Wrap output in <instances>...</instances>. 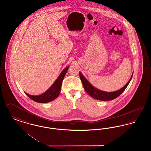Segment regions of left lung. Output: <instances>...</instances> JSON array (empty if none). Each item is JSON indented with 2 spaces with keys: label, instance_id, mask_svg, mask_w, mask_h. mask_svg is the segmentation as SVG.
Returning <instances> with one entry per match:
<instances>
[{
  "label": "left lung",
  "instance_id": "8db88e82",
  "mask_svg": "<svg viewBox=\"0 0 151 151\" xmlns=\"http://www.w3.org/2000/svg\"><path fill=\"white\" fill-rule=\"evenodd\" d=\"M133 74H132L131 78L128 81V82L126 83V85L124 87L121 88L117 91H113V92H106L102 90H99L96 88L94 87L86 79V78L82 75V74L79 72V77L82 83L83 84V86L84 87L85 91L87 92V94L92 98L96 99L99 101H111L116 98L119 96L126 88L128 86L129 83L130 82L132 78Z\"/></svg>",
  "mask_w": 151,
  "mask_h": 151
}]
</instances>
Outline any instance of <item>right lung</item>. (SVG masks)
Returning <instances> with one entry per match:
<instances>
[{
    "label": "right lung",
    "instance_id": "right-lung-1",
    "mask_svg": "<svg viewBox=\"0 0 151 151\" xmlns=\"http://www.w3.org/2000/svg\"><path fill=\"white\" fill-rule=\"evenodd\" d=\"M69 66L66 67L61 73L55 82L48 90L42 94L39 95H32L25 93L26 95L29 97L33 101L38 103H48L56 99L60 93L63 80L69 69Z\"/></svg>",
    "mask_w": 151,
    "mask_h": 151
}]
</instances>
